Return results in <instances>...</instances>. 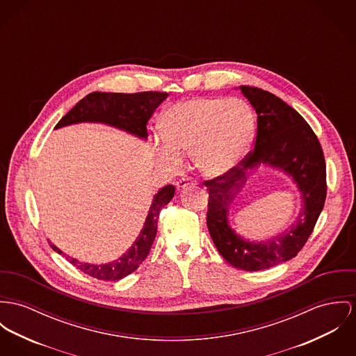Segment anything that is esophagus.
Masks as SVG:
<instances>
[{
    "mask_svg": "<svg viewBox=\"0 0 356 356\" xmlns=\"http://www.w3.org/2000/svg\"><path fill=\"white\" fill-rule=\"evenodd\" d=\"M195 184H196V181L192 177H181L180 180L176 181L177 190H183V188H186L188 186H195Z\"/></svg>",
    "mask_w": 356,
    "mask_h": 356,
    "instance_id": "obj_1",
    "label": "esophagus"
}]
</instances>
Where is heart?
<instances>
[{
  "instance_id": "heart-1",
  "label": "heart",
  "mask_w": 356,
  "mask_h": 356,
  "mask_svg": "<svg viewBox=\"0 0 356 356\" xmlns=\"http://www.w3.org/2000/svg\"><path fill=\"white\" fill-rule=\"evenodd\" d=\"M160 127L163 136L154 139V149L163 163L176 168L190 150L193 165L204 176L217 177L243 160L256 123L241 99L199 97L169 107Z\"/></svg>"
}]
</instances>
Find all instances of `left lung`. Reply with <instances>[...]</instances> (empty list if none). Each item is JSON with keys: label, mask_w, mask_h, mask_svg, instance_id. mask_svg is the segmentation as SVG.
<instances>
[{"label": "left lung", "mask_w": 356, "mask_h": 356, "mask_svg": "<svg viewBox=\"0 0 356 356\" xmlns=\"http://www.w3.org/2000/svg\"><path fill=\"white\" fill-rule=\"evenodd\" d=\"M257 113L253 149L227 173L206 180L207 227L222 257L245 271L267 270L298 254L310 237L327 197V165L320 140L301 115L271 92L241 85ZM268 163L286 170L299 184L304 209L284 235L253 245L240 239L227 225L228 203L245 181V170Z\"/></svg>", "instance_id": "obj_1"}]
</instances>
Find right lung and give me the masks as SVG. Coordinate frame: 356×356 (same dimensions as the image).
I'll return each mask as SVG.
<instances>
[{
	"label": "right lung",
	"mask_w": 356,
	"mask_h": 356,
	"mask_svg": "<svg viewBox=\"0 0 356 356\" xmlns=\"http://www.w3.org/2000/svg\"><path fill=\"white\" fill-rule=\"evenodd\" d=\"M166 97V92L154 90L137 93L93 92L80 100L56 123L55 127L58 129L79 122H103L123 129L138 137L147 138L146 124L152 118L153 112ZM173 195L175 187L170 184L165 186L164 188L156 193L137 241L118 260L102 266L81 263L69 256H66V260H69L83 274L96 277L99 280H119L134 273L149 254L157 234L160 213L163 207L172 200ZM50 246L55 252L62 254V250H59L54 244L50 243Z\"/></svg>",
	"instance_id": "add662e5"
}]
</instances>
